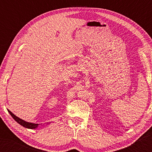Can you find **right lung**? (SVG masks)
Returning a JSON list of instances; mask_svg holds the SVG:
<instances>
[{
	"label": "right lung",
	"mask_w": 152,
	"mask_h": 152,
	"mask_svg": "<svg viewBox=\"0 0 152 152\" xmlns=\"http://www.w3.org/2000/svg\"><path fill=\"white\" fill-rule=\"evenodd\" d=\"M8 112L10 113V114L12 115V117L15 119V121H17L19 124H20L21 125H22L23 127H24L25 128H28V129H35L38 127V124H32V123H29V122H27L23 119L19 118L17 116L15 115L12 112H10L8 110Z\"/></svg>",
	"instance_id": "1"
}]
</instances>
